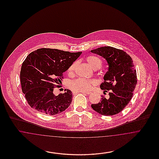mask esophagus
I'll list each match as a JSON object with an SVG mask.
<instances>
[{
    "mask_svg": "<svg viewBox=\"0 0 159 159\" xmlns=\"http://www.w3.org/2000/svg\"><path fill=\"white\" fill-rule=\"evenodd\" d=\"M77 92L78 93L79 92ZM82 92V93H86V94H88V95L91 94V92H85V91H83V92Z\"/></svg>",
    "mask_w": 159,
    "mask_h": 159,
    "instance_id": "esophagus-1",
    "label": "esophagus"
}]
</instances>
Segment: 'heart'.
I'll return each mask as SVG.
<instances>
[{
    "label": "heart",
    "instance_id": "1",
    "mask_svg": "<svg viewBox=\"0 0 159 159\" xmlns=\"http://www.w3.org/2000/svg\"><path fill=\"white\" fill-rule=\"evenodd\" d=\"M86 61L88 62L89 65L94 69L100 68L102 64V61L100 58L95 55H89L86 58ZM77 62H73L68 68V73L71 75L73 73L75 69L76 68ZM95 84V81L92 79H87L84 78L79 77L73 80H71L69 83V88L76 91H87L89 90L93 85Z\"/></svg>",
    "mask_w": 159,
    "mask_h": 159
}]
</instances>
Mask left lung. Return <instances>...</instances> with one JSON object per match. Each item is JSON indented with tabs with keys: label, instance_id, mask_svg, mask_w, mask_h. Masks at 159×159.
Returning <instances> with one entry per match:
<instances>
[{
	"label": "left lung",
	"instance_id": "1",
	"mask_svg": "<svg viewBox=\"0 0 159 159\" xmlns=\"http://www.w3.org/2000/svg\"><path fill=\"white\" fill-rule=\"evenodd\" d=\"M106 59L108 70L104 76L100 88L108 92V97L102 95L101 102L91 107L99 114L113 116L119 113L132 98L137 83L136 71L134 61L126 52L111 46H104L91 50Z\"/></svg>",
	"mask_w": 159,
	"mask_h": 159
}]
</instances>
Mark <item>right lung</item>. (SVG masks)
<instances>
[{"instance_id":"add662e5","label":"right lung","mask_w":159,"mask_h":159,"mask_svg":"<svg viewBox=\"0 0 159 159\" xmlns=\"http://www.w3.org/2000/svg\"><path fill=\"white\" fill-rule=\"evenodd\" d=\"M82 52H70L57 49L40 48L24 61L20 71L21 89L31 107L41 113L55 115L70 105L71 91L55 95L53 90L64 79L63 73Z\"/></svg>"}]
</instances>
